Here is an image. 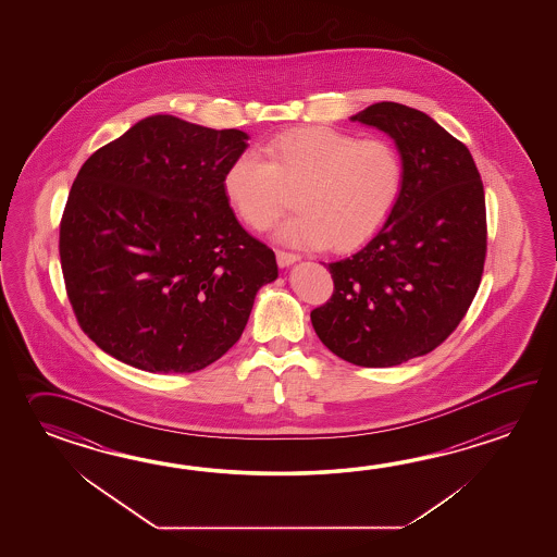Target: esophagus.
<instances>
[{
    "mask_svg": "<svg viewBox=\"0 0 557 557\" xmlns=\"http://www.w3.org/2000/svg\"><path fill=\"white\" fill-rule=\"evenodd\" d=\"M300 261V255L296 252H288V250H276V262L278 267H288L293 262Z\"/></svg>",
    "mask_w": 557,
    "mask_h": 557,
    "instance_id": "obj_1",
    "label": "esophagus"
}]
</instances>
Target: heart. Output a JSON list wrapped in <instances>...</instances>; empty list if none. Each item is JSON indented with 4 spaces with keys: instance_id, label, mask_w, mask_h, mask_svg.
<instances>
[{
    "instance_id": "heart-1",
    "label": "heart",
    "mask_w": 557,
    "mask_h": 557,
    "mask_svg": "<svg viewBox=\"0 0 557 557\" xmlns=\"http://www.w3.org/2000/svg\"><path fill=\"white\" fill-rule=\"evenodd\" d=\"M403 154L382 137L334 127L284 131L259 154L226 169L225 195L238 216L264 231L295 195L298 213L276 235L298 247L355 250L379 233L403 195Z\"/></svg>"
}]
</instances>
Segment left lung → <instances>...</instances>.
I'll return each mask as SVG.
<instances>
[{"label": "left lung", "mask_w": 557, "mask_h": 557, "mask_svg": "<svg viewBox=\"0 0 557 557\" xmlns=\"http://www.w3.org/2000/svg\"><path fill=\"white\" fill-rule=\"evenodd\" d=\"M352 121L388 133L404 187L379 235L331 262V300L310 312L322 344L356 367L403 364L444 343L484 273V185L472 153L426 113L382 101Z\"/></svg>", "instance_id": "left-lung-1"}]
</instances>
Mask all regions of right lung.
Wrapping results in <instances>:
<instances>
[{
  "label": "right lung",
  "mask_w": 557,
  "mask_h": 557,
  "mask_svg": "<svg viewBox=\"0 0 557 557\" xmlns=\"http://www.w3.org/2000/svg\"><path fill=\"white\" fill-rule=\"evenodd\" d=\"M249 135L151 115L97 149L60 225L75 319L129 367L185 374L237 343L273 250L238 225L225 173Z\"/></svg>",
  "instance_id": "right-lung-1"
}]
</instances>
